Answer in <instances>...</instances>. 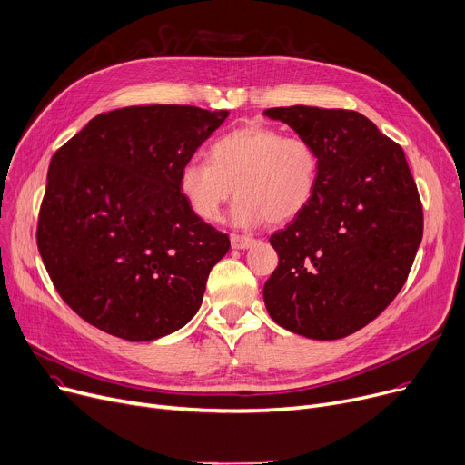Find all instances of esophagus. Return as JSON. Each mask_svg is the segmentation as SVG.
Masks as SVG:
<instances>
[{"mask_svg": "<svg viewBox=\"0 0 465 465\" xmlns=\"http://www.w3.org/2000/svg\"><path fill=\"white\" fill-rule=\"evenodd\" d=\"M255 243V238L245 234H231V245L234 250H248Z\"/></svg>", "mask_w": 465, "mask_h": 465, "instance_id": "esophagus-1", "label": "esophagus"}]
</instances>
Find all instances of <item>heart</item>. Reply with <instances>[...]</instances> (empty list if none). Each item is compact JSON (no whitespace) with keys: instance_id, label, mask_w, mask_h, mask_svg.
I'll use <instances>...</instances> for the list:
<instances>
[{"instance_id":"obj_1","label":"heart","mask_w":465,"mask_h":465,"mask_svg":"<svg viewBox=\"0 0 465 465\" xmlns=\"http://www.w3.org/2000/svg\"><path fill=\"white\" fill-rule=\"evenodd\" d=\"M321 161L302 136L245 124L212 141L208 159H187L178 169V191L203 222H217L236 187L232 222L280 225L302 213L317 191Z\"/></svg>"}]
</instances>
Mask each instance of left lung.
Segmentation results:
<instances>
[{
    "mask_svg": "<svg viewBox=\"0 0 465 465\" xmlns=\"http://www.w3.org/2000/svg\"><path fill=\"white\" fill-rule=\"evenodd\" d=\"M264 116L310 141L321 161L310 206L270 236L280 262L264 306L283 329L340 340L403 287L422 240V204L400 144L343 108L278 106Z\"/></svg>",
    "mask_w": 465,
    "mask_h": 465,
    "instance_id": "1",
    "label": "left lung"
}]
</instances>
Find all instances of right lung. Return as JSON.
I'll return each instance as SVG.
<instances>
[{
    "label": "right lung",
    "mask_w": 465,
    "mask_h": 465,
    "mask_svg": "<svg viewBox=\"0 0 465 465\" xmlns=\"http://www.w3.org/2000/svg\"><path fill=\"white\" fill-rule=\"evenodd\" d=\"M227 116L125 106L95 116L52 155L37 248L65 304L99 331L152 341L199 312L231 242L189 210L176 178Z\"/></svg>",
    "instance_id": "1"
}]
</instances>
